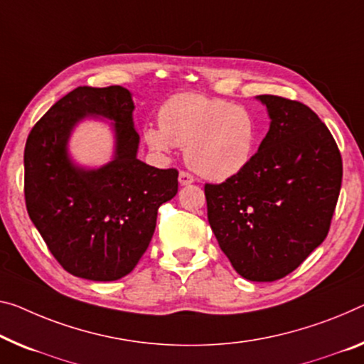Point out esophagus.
<instances>
[{"instance_id": "34e87169", "label": "esophagus", "mask_w": 364, "mask_h": 364, "mask_svg": "<svg viewBox=\"0 0 364 364\" xmlns=\"http://www.w3.org/2000/svg\"><path fill=\"white\" fill-rule=\"evenodd\" d=\"M193 182H195V177L192 174H188L186 171L178 172V183H181V186H190V183Z\"/></svg>"}]
</instances>
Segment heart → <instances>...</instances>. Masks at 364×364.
I'll list each match as a JSON object with an SVG mask.
<instances>
[{"instance_id": "b5f03b06", "label": "heart", "mask_w": 364, "mask_h": 364, "mask_svg": "<svg viewBox=\"0 0 364 364\" xmlns=\"http://www.w3.org/2000/svg\"><path fill=\"white\" fill-rule=\"evenodd\" d=\"M159 127H148L143 138L154 153L186 146V163L211 181L237 176L254 158L259 125L242 105L200 94H177L163 104Z\"/></svg>"}]
</instances>
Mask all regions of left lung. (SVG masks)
I'll use <instances>...</instances> for the list:
<instances>
[{
    "mask_svg": "<svg viewBox=\"0 0 364 364\" xmlns=\"http://www.w3.org/2000/svg\"><path fill=\"white\" fill-rule=\"evenodd\" d=\"M270 130L242 172L205 183L208 223L240 277L275 282L327 237L342 187V156L326 124L298 100L257 97Z\"/></svg>",
    "mask_w": 364,
    "mask_h": 364,
    "instance_id": "1",
    "label": "left lung"
}]
</instances>
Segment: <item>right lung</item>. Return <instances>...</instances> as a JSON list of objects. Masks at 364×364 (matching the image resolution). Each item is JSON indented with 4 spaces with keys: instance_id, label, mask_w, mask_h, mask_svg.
Instances as JSON below:
<instances>
[{
    "instance_id": "right-lung-1",
    "label": "right lung",
    "mask_w": 364,
    "mask_h": 364,
    "mask_svg": "<svg viewBox=\"0 0 364 364\" xmlns=\"http://www.w3.org/2000/svg\"><path fill=\"white\" fill-rule=\"evenodd\" d=\"M132 94L122 86H80L48 109L24 149L27 213L58 264L71 275L114 282L146 252L158 208L177 193V169L136 158ZM86 114L116 122V156L86 171L70 163L69 133Z\"/></svg>"
}]
</instances>
